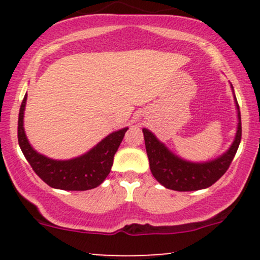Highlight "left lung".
Instances as JSON below:
<instances>
[{"label":"left lung","instance_id":"1","mask_svg":"<svg viewBox=\"0 0 260 260\" xmlns=\"http://www.w3.org/2000/svg\"><path fill=\"white\" fill-rule=\"evenodd\" d=\"M235 103L237 107L238 124L234 143L221 156L207 161V162H190V161L181 159L172 151H170L168 147L161 143L150 131L143 128L151 174L159 183L169 189L178 190V192L204 189L215 183L228 171L229 166L231 165L237 153L241 137H242L241 112L236 96Z\"/></svg>","mask_w":260,"mask_h":260}]
</instances>
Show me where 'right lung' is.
Here are the masks:
<instances>
[{
  "label": "right lung",
  "instance_id": "obj_1",
  "mask_svg": "<svg viewBox=\"0 0 260 260\" xmlns=\"http://www.w3.org/2000/svg\"><path fill=\"white\" fill-rule=\"evenodd\" d=\"M26 94L18 117V143L39 177L50 187L63 190H88L100 186L111 171L113 156L128 128L116 131L104 138L88 153L70 160H53L34 150L26 139L23 118Z\"/></svg>",
  "mask_w": 260,
  "mask_h": 260
}]
</instances>
